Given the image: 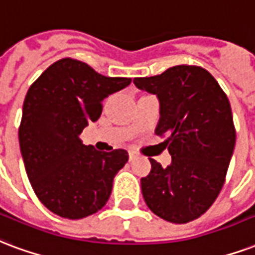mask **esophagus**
I'll list each match as a JSON object with an SVG mask.
<instances>
[{"instance_id":"34e87169","label":"esophagus","mask_w":255,"mask_h":255,"mask_svg":"<svg viewBox=\"0 0 255 255\" xmlns=\"http://www.w3.org/2000/svg\"><path fill=\"white\" fill-rule=\"evenodd\" d=\"M128 156H129V161H133V159L136 158V154H135L133 151H129L128 152Z\"/></svg>"}]
</instances>
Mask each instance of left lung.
<instances>
[{
	"mask_svg": "<svg viewBox=\"0 0 255 255\" xmlns=\"http://www.w3.org/2000/svg\"><path fill=\"white\" fill-rule=\"evenodd\" d=\"M137 89L159 100L158 136L171 163L150 158L151 171L140 180L148 208L170 223H188L214 204L224 185L235 147V127L227 96L199 66L180 65L154 77L133 78Z\"/></svg>",
	"mask_w": 255,
	"mask_h": 255,
	"instance_id": "8db88e82",
	"label": "left lung"
}]
</instances>
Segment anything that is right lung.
<instances>
[{"label": "right lung", "instance_id": "1", "mask_svg": "<svg viewBox=\"0 0 255 255\" xmlns=\"http://www.w3.org/2000/svg\"><path fill=\"white\" fill-rule=\"evenodd\" d=\"M131 84L65 58L44 70L24 100L18 142L37 199L58 216L82 219L107 204L113 178L128 161L123 148L85 146L81 132L97 122L103 101Z\"/></svg>", "mask_w": 255, "mask_h": 255}]
</instances>
